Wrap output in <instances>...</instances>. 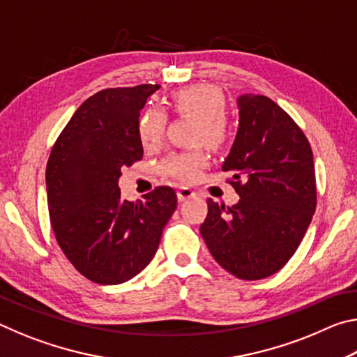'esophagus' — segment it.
I'll use <instances>...</instances> for the list:
<instances>
[{"instance_id": "34e87169", "label": "esophagus", "mask_w": 357, "mask_h": 357, "mask_svg": "<svg viewBox=\"0 0 357 357\" xmlns=\"http://www.w3.org/2000/svg\"><path fill=\"white\" fill-rule=\"evenodd\" d=\"M176 195H178V202H185V200H189V198L195 197V192L189 189V187H179Z\"/></svg>"}]
</instances>
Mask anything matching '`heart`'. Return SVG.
I'll list each match as a JSON object with an SVG mask.
<instances>
[{
  "label": "heart",
  "instance_id": "obj_1",
  "mask_svg": "<svg viewBox=\"0 0 357 357\" xmlns=\"http://www.w3.org/2000/svg\"><path fill=\"white\" fill-rule=\"evenodd\" d=\"M170 105L178 114H189L198 119L195 142H204L209 148L220 149L229 142V128L225 121V96L211 84H192L178 89L172 96ZM167 114L162 108L151 107L138 119V138L144 148H157L164 140ZM208 164V154L203 149L172 153L162 162L160 170L165 176L183 183H190Z\"/></svg>",
  "mask_w": 357,
  "mask_h": 357
}]
</instances>
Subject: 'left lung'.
<instances>
[{"instance_id": "8db88e82", "label": "left lung", "mask_w": 357, "mask_h": 357, "mask_svg": "<svg viewBox=\"0 0 357 357\" xmlns=\"http://www.w3.org/2000/svg\"><path fill=\"white\" fill-rule=\"evenodd\" d=\"M239 128L222 170L241 200H208L200 233L229 274L259 280L280 271L298 249L317 208L315 168L304 132L266 96L238 98Z\"/></svg>"}]
</instances>
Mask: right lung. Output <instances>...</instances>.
Here are the masks:
<instances>
[{
	"label": "right lung",
	"mask_w": 357,
	"mask_h": 357,
	"mask_svg": "<svg viewBox=\"0 0 357 357\" xmlns=\"http://www.w3.org/2000/svg\"><path fill=\"white\" fill-rule=\"evenodd\" d=\"M159 84L110 88L77 108L48 157L45 184L52 228L78 273L100 285L140 274L154 258L176 209L172 187L132 203L121 197V168L143 157L140 110Z\"/></svg>",
	"instance_id": "1"
}]
</instances>
